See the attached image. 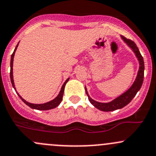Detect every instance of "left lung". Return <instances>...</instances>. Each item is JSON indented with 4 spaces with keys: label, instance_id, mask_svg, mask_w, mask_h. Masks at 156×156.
Instances as JSON below:
<instances>
[{
    "label": "left lung",
    "instance_id": "obj_1",
    "mask_svg": "<svg viewBox=\"0 0 156 156\" xmlns=\"http://www.w3.org/2000/svg\"><path fill=\"white\" fill-rule=\"evenodd\" d=\"M122 39H123L124 42L132 49V51H133L134 53L135 54L136 57H137V60H138L139 61L140 67H139L137 78H136L135 81H134L133 84L132 85V87H131L127 91L125 92L124 93H122L121 96H118L117 98H116V99L113 100V101L108 103L99 102V101H95V100L92 99L90 96L88 95L87 90L86 87H85V90H86V93L87 95L89 101H90V103L94 106V107L98 108L100 111L108 112V111H115V110L120 109V108L125 107L126 105H127L132 101L134 96H135V95L137 94V92L139 91V90L141 87L142 83H143L144 75V62L143 57L140 55V51H139L138 48H137L136 44L134 43L133 41L131 40V39H126V37H122Z\"/></svg>",
    "mask_w": 156,
    "mask_h": 156
}]
</instances>
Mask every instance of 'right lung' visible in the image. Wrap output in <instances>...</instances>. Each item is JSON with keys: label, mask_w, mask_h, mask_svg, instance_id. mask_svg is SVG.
Here are the masks:
<instances>
[{"label": "right lung", "mask_w": 156, "mask_h": 156, "mask_svg": "<svg viewBox=\"0 0 156 156\" xmlns=\"http://www.w3.org/2000/svg\"><path fill=\"white\" fill-rule=\"evenodd\" d=\"M19 43H18V45H16V48H15L14 51H13L12 55H11V60H10V79H11V83H12V87H13V88L15 89V90H16V88H15V84H14V81H13V75H12L13 57H14L15 52H16V49H17V47H18V45H19ZM69 80V78L68 79H66V81H65L64 83H63V86H62V87H61V90H60V93H59L58 96H57L55 99L51 100V101H48V102L44 103V104H32V103L28 102V101H25L24 99H22V97L19 94V93H18V95H19V96L20 97V99H22V101H24L26 105H28L29 107L33 108V109L39 110V111H47V110L53 109V108H56L57 106H58L59 105H60V103L61 102L62 99H63V92H64L65 85Z\"/></svg>", "instance_id": "right-lung-1"}]
</instances>
